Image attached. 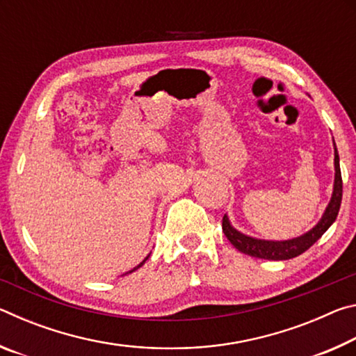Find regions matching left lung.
Wrapping results in <instances>:
<instances>
[{"label": "left lung", "mask_w": 356, "mask_h": 356, "mask_svg": "<svg viewBox=\"0 0 356 356\" xmlns=\"http://www.w3.org/2000/svg\"><path fill=\"white\" fill-rule=\"evenodd\" d=\"M334 186L333 195H331V201L328 207L325 209V213L317 225L308 231L303 236L292 240H284V242H272V240H259L245 236V234L238 232L234 229L229 222L227 216H222V232L227 237L229 242L234 245L243 254H248L251 257L257 259H268V261H287V259L297 257L301 252L309 250L318 238H321L327 229L333 225L337 213H339L341 201H342V177H341V168H339V155H337L336 144H334Z\"/></svg>", "instance_id": "1"}]
</instances>
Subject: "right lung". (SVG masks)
Instances as JSON below:
<instances>
[{
	"label": "right lung",
	"instance_id": "right-lung-1",
	"mask_svg": "<svg viewBox=\"0 0 356 356\" xmlns=\"http://www.w3.org/2000/svg\"><path fill=\"white\" fill-rule=\"evenodd\" d=\"M147 257H149V256H147ZM147 257H146V259H144V261H143V262H141L140 265H138V267H135L134 270H130V272H129V273H131V272H135V270H138V268H140V267H141V265H143L144 262H146V261H147Z\"/></svg>",
	"mask_w": 356,
	"mask_h": 356
}]
</instances>
